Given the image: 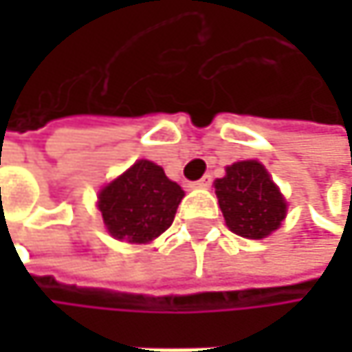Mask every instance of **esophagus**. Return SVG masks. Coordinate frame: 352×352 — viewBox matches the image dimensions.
Here are the masks:
<instances>
[{"label": "esophagus", "mask_w": 352, "mask_h": 352, "mask_svg": "<svg viewBox=\"0 0 352 352\" xmlns=\"http://www.w3.org/2000/svg\"><path fill=\"white\" fill-rule=\"evenodd\" d=\"M210 185H212V175L201 177L199 181H193V183H191V187H195V189H206V187H210Z\"/></svg>", "instance_id": "1"}]
</instances>
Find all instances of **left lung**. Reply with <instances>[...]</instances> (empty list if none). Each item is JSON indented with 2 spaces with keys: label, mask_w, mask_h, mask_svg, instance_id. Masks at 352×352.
<instances>
[{
  "label": "left lung",
  "mask_w": 352,
  "mask_h": 352,
  "mask_svg": "<svg viewBox=\"0 0 352 352\" xmlns=\"http://www.w3.org/2000/svg\"><path fill=\"white\" fill-rule=\"evenodd\" d=\"M216 195L226 226L245 239H265L277 230L287 206L277 185L258 161H241L216 179Z\"/></svg>",
  "instance_id": "left-lung-1"
}]
</instances>
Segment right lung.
Instances as JSON below:
<instances>
[{
    "instance_id": "obj_1",
    "label": "right lung",
    "mask_w": 352,
    "mask_h": 352,
    "mask_svg": "<svg viewBox=\"0 0 352 352\" xmlns=\"http://www.w3.org/2000/svg\"><path fill=\"white\" fill-rule=\"evenodd\" d=\"M183 195L159 165L138 161L100 191L98 206L111 236L142 245L173 224Z\"/></svg>"
}]
</instances>
